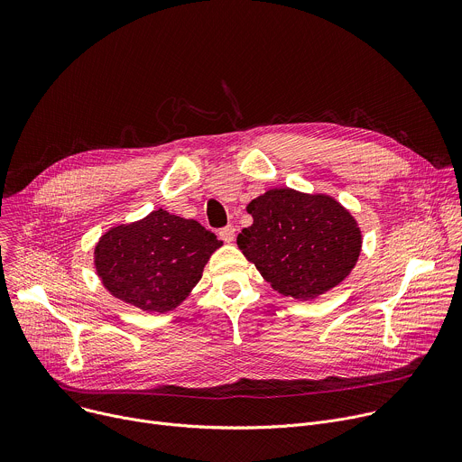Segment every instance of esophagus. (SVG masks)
Instances as JSON below:
<instances>
[{
  "label": "esophagus",
  "instance_id": "esophagus-1",
  "mask_svg": "<svg viewBox=\"0 0 462 462\" xmlns=\"http://www.w3.org/2000/svg\"><path fill=\"white\" fill-rule=\"evenodd\" d=\"M219 237H221L225 243H232L234 237H236V226H234V225H226V226L219 228Z\"/></svg>",
  "mask_w": 462,
  "mask_h": 462
}]
</instances>
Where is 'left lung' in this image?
Returning <instances> with one entry per match:
<instances>
[{
    "instance_id": "left-lung-1",
    "label": "left lung",
    "mask_w": 462,
    "mask_h": 462,
    "mask_svg": "<svg viewBox=\"0 0 462 462\" xmlns=\"http://www.w3.org/2000/svg\"><path fill=\"white\" fill-rule=\"evenodd\" d=\"M246 212L254 217L237 246L274 291L310 300L338 285L355 267L362 236L333 197L269 189Z\"/></svg>"
}]
</instances>
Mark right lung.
Returning <instances> with one entry per match:
<instances>
[{"label":"right lung","mask_w":462,"mask_h":462,"mask_svg":"<svg viewBox=\"0 0 462 462\" xmlns=\"http://www.w3.org/2000/svg\"><path fill=\"white\" fill-rule=\"evenodd\" d=\"M221 245L197 221L157 210L102 236L95 265L116 298L143 310L166 312L201 280L207 261Z\"/></svg>","instance_id":"1"}]
</instances>
